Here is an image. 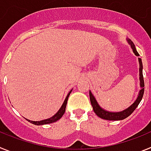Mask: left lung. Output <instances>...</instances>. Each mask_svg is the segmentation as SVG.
<instances>
[{"label": "left lung", "instance_id": "left-lung-1", "mask_svg": "<svg viewBox=\"0 0 151 151\" xmlns=\"http://www.w3.org/2000/svg\"><path fill=\"white\" fill-rule=\"evenodd\" d=\"M128 43L130 45L132 49L133 52L134 53L136 56H139V54L138 53V51L136 50L135 46H134V43L132 41H131L130 39H127ZM138 61H139V76H140V86H141V89L140 90L139 94H138V97L136 101L133 103L129 107H128L127 109L122 110L121 112H116V113H114V112H110L106 111V110H104L103 108H101L100 106V105L97 104V101H96L95 97H94V95L92 94V93L91 92V91H89V96H90V101L91 104L92 105V107H93V110L94 112L96 113V115L98 116L100 118L104 119H106V120H122L124 119L127 118L128 116L132 114V113L134 112V110H135L137 106H138V104L141 102L142 97L144 95V92H145V82H144V77H143V73H142V69H143V66H142V62H141V58H138Z\"/></svg>", "mask_w": 151, "mask_h": 151}]
</instances>
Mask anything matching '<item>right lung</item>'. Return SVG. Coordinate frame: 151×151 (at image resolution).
<instances>
[{
  "instance_id": "add662e5",
  "label": "right lung",
  "mask_w": 151,
  "mask_h": 151,
  "mask_svg": "<svg viewBox=\"0 0 151 151\" xmlns=\"http://www.w3.org/2000/svg\"><path fill=\"white\" fill-rule=\"evenodd\" d=\"M72 91L73 90H71L69 92V94H68L67 96H66V99H65L63 104L62 106H61L60 109V110L57 111V113H56L55 115L53 116L50 117V118L47 119H44V120H41V121H31V120H29V119H27V120L29 121V122H30L31 123H32V124H34V125H36L50 124V123H52V122H57V120H59L60 119L61 117L63 116L64 113H65V111H66V104H67L68 98H69V94H70V93L72 92Z\"/></svg>"
}]
</instances>
